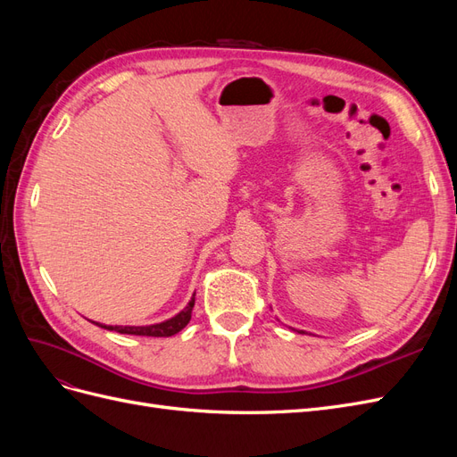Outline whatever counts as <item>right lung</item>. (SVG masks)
Listing matches in <instances>:
<instances>
[{"instance_id": "add662e5", "label": "right lung", "mask_w": 457, "mask_h": 457, "mask_svg": "<svg viewBox=\"0 0 457 457\" xmlns=\"http://www.w3.org/2000/svg\"><path fill=\"white\" fill-rule=\"evenodd\" d=\"M192 307H195V295L188 301V305L177 312L170 320H163L160 324H150V326H104L99 322H93L110 331H118V334H128V336H146V337H171L179 334L188 322L192 316Z\"/></svg>"}]
</instances>
